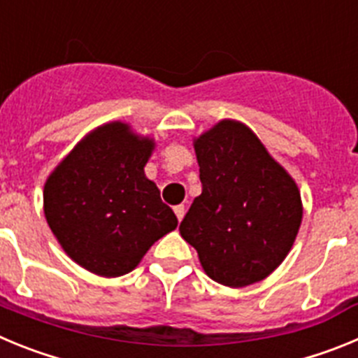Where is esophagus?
Here are the masks:
<instances>
[{
    "label": "esophagus",
    "mask_w": 358,
    "mask_h": 358,
    "mask_svg": "<svg viewBox=\"0 0 358 358\" xmlns=\"http://www.w3.org/2000/svg\"><path fill=\"white\" fill-rule=\"evenodd\" d=\"M173 213H176L177 220L181 222L182 217H185V213H186V206H185V204H177V206L173 208Z\"/></svg>",
    "instance_id": "esophagus-1"
}]
</instances>
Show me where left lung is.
Returning a JSON list of instances; mask_svg holds the SVG:
<instances>
[{
    "mask_svg": "<svg viewBox=\"0 0 358 358\" xmlns=\"http://www.w3.org/2000/svg\"><path fill=\"white\" fill-rule=\"evenodd\" d=\"M202 194L182 218L204 273L220 285L248 287L285 260L301 226L296 181L243 123L222 120L194 141Z\"/></svg>",
    "mask_w": 358,
    "mask_h": 358,
    "instance_id": "8db88e82",
    "label": "left lung"
}]
</instances>
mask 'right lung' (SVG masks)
I'll return each instance as SVG.
<instances>
[{"instance_id":"right-lung-1","label":"right lung","mask_w":358,"mask_h":358,"mask_svg":"<svg viewBox=\"0 0 358 358\" xmlns=\"http://www.w3.org/2000/svg\"><path fill=\"white\" fill-rule=\"evenodd\" d=\"M156 143L131 125L94 129L44 185V217L61 248L90 273L116 278L138 267L154 242L177 227L145 164Z\"/></svg>"}]
</instances>
